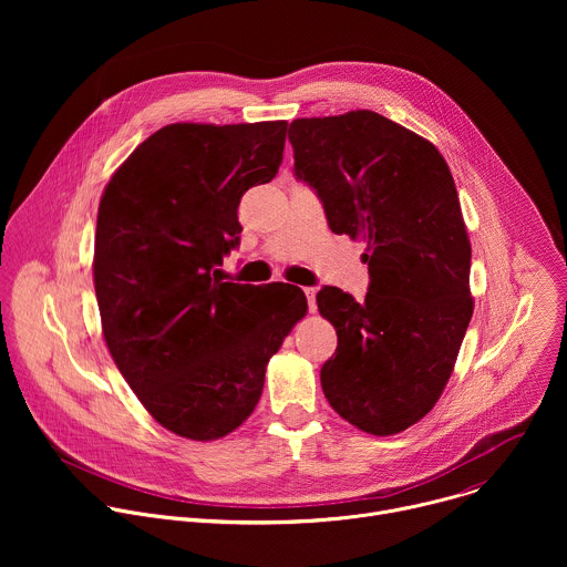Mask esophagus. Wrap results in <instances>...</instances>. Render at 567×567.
Instances as JSON below:
<instances>
[{"instance_id": "esophagus-1", "label": "esophagus", "mask_w": 567, "mask_h": 567, "mask_svg": "<svg viewBox=\"0 0 567 567\" xmlns=\"http://www.w3.org/2000/svg\"><path fill=\"white\" fill-rule=\"evenodd\" d=\"M302 291H305V296H307L309 311H316V287H305Z\"/></svg>"}]
</instances>
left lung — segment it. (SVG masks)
Masks as SVG:
<instances>
[{"instance_id":"left-lung-1","label":"left lung","mask_w":567,"mask_h":567,"mask_svg":"<svg viewBox=\"0 0 567 567\" xmlns=\"http://www.w3.org/2000/svg\"><path fill=\"white\" fill-rule=\"evenodd\" d=\"M289 141L330 228L368 245L365 300L339 287L316 293L339 337L322 392L363 433H401L437 403L473 313L453 175L431 141L370 110L296 118Z\"/></svg>"}]
</instances>
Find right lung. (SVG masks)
I'll return each instance as SVG.
<instances>
[{"label": "right lung", "mask_w": 567, "mask_h": 567, "mask_svg": "<svg viewBox=\"0 0 567 567\" xmlns=\"http://www.w3.org/2000/svg\"><path fill=\"white\" fill-rule=\"evenodd\" d=\"M287 121L173 123L147 136L103 190L94 287L107 350L164 429L210 442L247 422L269 359L307 313L285 282H221L237 206L282 164Z\"/></svg>", "instance_id": "right-lung-1"}]
</instances>
